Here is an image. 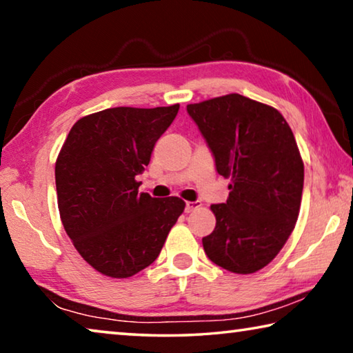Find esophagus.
<instances>
[{"label":"esophagus","mask_w":353,"mask_h":353,"mask_svg":"<svg viewBox=\"0 0 353 353\" xmlns=\"http://www.w3.org/2000/svg\"><path fill=\"white\" fill-rule=\"evenodd\" d=\"M199 207H201V202L199 201H188L187 204H185V212L191 213V212H194L196 208H199Z\"/></svg>","instance_id":"esophagus-1"}]
</instances>
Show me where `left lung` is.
Returning <instances> with one entry per match:
<instances>
[{
	"label": "left lung",
	"mask_w": 353,
	"mask_h": 353,
	"mask_svg": "<svg viewBox=\"0 0 353 353\" xmlns=\"http://www.w3.org/2000/svg\"><path fill=\"white\" fill-rule=\"evenodd\" d=\"M214 157L230 179L229 198L210 208L216 227L202 238L214 265L252 274L285 246L301 210L303 162L282 113L230 93L187 105Z\"/></svg>",
	"instance_id": "1"
}]
</instances>
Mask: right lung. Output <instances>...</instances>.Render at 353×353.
<instances>
[{
    "instance_id": "1",
    "label": "right lung",
    "mask_w": 353,
    "mask_h": 353,
    "mask_svg": "<svg viewBox=\"0 0 353 353\" xmlns=\"http://www.w3.org/2000/svg\"><path fill=\"white\" fill-rule=\"evenodd\" d=\"M179 112L113 107L77 119L56 162L63 229L88 265L128 279L157 259L185 202L139 193L137 176Z\"/></svg>"
}]
</instances>
